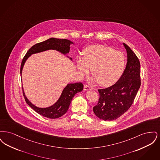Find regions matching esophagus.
Instances as JSON below:
<instances>
[{
    "mask_svg": "<svg viewBox=\"0 0 160 160\" xmlns=\"http://www.w3.org/2000/svg\"><path fill=\"white\" fill-rule=\"evenodd\" d=\"M91 89V88L89 86L87 85V84H85V85L84 86V91H88V90H90V89Z\"/></svg>",
    "mask_w": 160,
    "mask_h": 160,
    "instance_id": "obj_1",
    "label": "esophagus"
}]
</instances>
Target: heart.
Wrapping results in <instances>:
<instances>
[{
	"label": "heart",
	"mask_w": 160,
	"mask_h": 160,
	"mask_svg": "<svg viewBox=\"0 0 160 160\" xmlns=\"http://www.w3.org/2000/svg\"><path fill=\"white\" fill-rule=\"evenodd\" d=\"M125 63V55L121 52L104 45H95L88 47L83 58L77 59V67L82 76L91 69L92 75L99 85L109 86L121 76Z\"/></svg>",
	"instance_id": "obj_1"
}]
</instances>
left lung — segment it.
Instances as JSON below:
<instances>
[{
  "label": "left lung",
  "mask_w": 160,
  "mask_h": 160,
  "mask_svg": "<svg viewBox=\"0 0 160 160\" xmlns=\"http://www.w3.org/2000/svg\"><path fill=\"white\" fill-rule=\"evenodd\" d=\"M123 46L127 52L126 68L114 84L98 89V102L93 108L95 115L105 121L118 119L129 109L141 84L140 61L128 46Z\"/></svg>",
  "instance_id": "8db88e82"
}]
</instances>
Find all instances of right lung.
<instances>
[{
	"instance_id": "add662e5",
	"label": "right lung",
	"mask_w": 160,
	"mask_h": 160,
	"mask_svg": "<svg viewBox=\"0 0 160 160\" xmlns=\"http://www.w3.org/2000/svg\"><path fill=\"white\" fill-rule=\"evenodd\" d=\"M72 43L71 41L66 39L52 38L35 44L27 52L23 58L20 67V74L22 75V71L25 61L32 54L37 53L50 49L56 50L63 54L68 53L70 48L69 46ZM70 59H72V58ZM83 89V84L80 82L68 84L63 89L59 100L53 106L44 108L35 106L26 98L23 91V94L26 103L38 114L50 119H56L61 117L67 112L69 104L75 94L82 91Z\"/></svg>"
}]
</instances>
